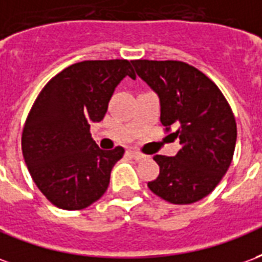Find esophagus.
Returning <instances> with one entry per match:
<instances>
[{
  "instance_id": "34e87169",
  "label": "esophagus",
  "mask_w": 262,
  "mask_h": 262,
  "mask_svg": "<svg viewBox=\"0 0 262 262\" xmlns=\"http://www.w3.org/2000/svg\"><path fill=\"white\" fill-rule=\"evenodd\" d=\"M128 154L131 158H134L135 160H139V159H144L145 158V155L144 154H141V152H138V150H133V149H129L128 150Z\"/></svg>"
}]
</instances>
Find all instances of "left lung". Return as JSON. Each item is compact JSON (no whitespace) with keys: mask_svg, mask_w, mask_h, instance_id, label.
I'll list each match as a JSON object with an SVG mask.
<instances>
[{"mask_svg":"<svg viewBox=\"0 0 262 262\" xmlns=\"http://www.w3.org/2000/svg\"><path fill=\"white\" fill-rule=\"evenodd\" d=\"M160 99V123L180 139L176 156L156 155L159 176L149 190L171 204H192L221 183L232 163L237 127L230 104L204 72L183 61L134 60Z\"/></svg>","mask_w":262,"mask_h":262,"instance_id":"8db88e82","label":"left lung"}]
</instances>
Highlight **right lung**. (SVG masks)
Masks as SVG:
<instances>
[{
    "mask_svg": "<svg viewBox=\"0 0 262 262\" xmlns=\"http://www.w3.org/2000/svg\"><path fill=\"white\" fill-rule=\"evenodd\" d=\"M131 61L92 60L67 67L46 83L25 121L22 154L34 184L49 201L79 211L106 192L124 148L99 149L91 123L102 121Z\"/></svg>",
    "mask_w": 262,
    "mask_h": 262,
    "instance_id": "1",
    "label": "right lung"
}]
</instances>
